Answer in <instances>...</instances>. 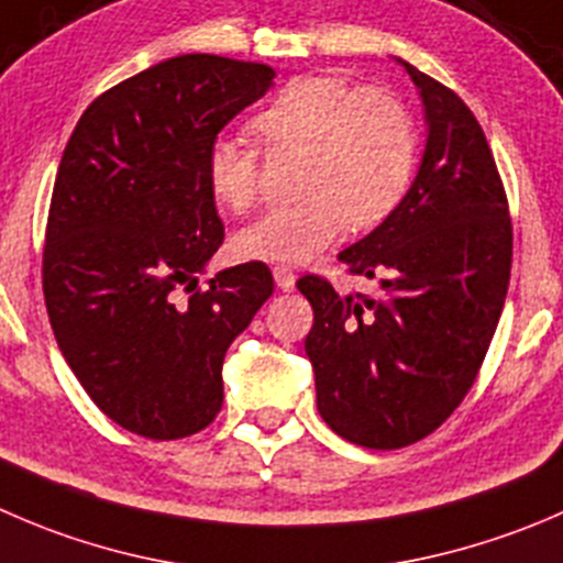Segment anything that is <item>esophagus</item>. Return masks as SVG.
Wrapping results in <instances>:
<instances>
[{
    "label": "esophagus",
    "mask_w": 563,
    "mask_h": 563,
    "mask_svg": "<svg viewBox=\"0 0 563 563\" xmlns=\"http://www.w3.org/2000/svg\"><path fill=\"white\" fill-rule=\"evenodd\" d=\"M272 275H275V283L280 291H294V283H297L294 269H288V266H275V269H272Z\"/></svg>",
    "instance_id": "1"
}]
</instances>
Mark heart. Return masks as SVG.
Listing matches in <instances>:
<instances>
[{"label":"heart","instance_id":"b5f03b06","mask_svg":"<svg viewBox=\"0 0 563 563\" xmlns=\"http://www.w3.org/2000/svg\"><path fill=\"white\" fill-rule=\"evenodd\" d=\"M253 129L266 145H299L297 192L302 200L272 209L236 236L250 261L302 264L343 236L385 222L412 181L418 136L396 96L354 87L335 74L286 81L255 112ZM206 181L217 203L247 211L258 200V154L217 136L206 151Z\"/></svg>","mask_w":563,"mask_h":563}]
</instances>
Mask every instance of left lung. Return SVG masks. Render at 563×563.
<instances>
[{
    "instance_id": "obj_1",
    "label": "left lung",
    "mask_w": 563,
    "mask_h": 563,
    "mask_svg": "<svg viewBox=\"0 0 563 563\" xmlns=\"http://www.w3.org/2000/svg\"><path fill=\"white\" fill-rule=\"evenodd\" d=\"M427 114V148L398 209L338 253L379 297L305 275V352L327 427L363 449L412 445L460 407L498 327L511 275L504 184L467 103L404 63Z\"/></svg>"
}]
</instances>
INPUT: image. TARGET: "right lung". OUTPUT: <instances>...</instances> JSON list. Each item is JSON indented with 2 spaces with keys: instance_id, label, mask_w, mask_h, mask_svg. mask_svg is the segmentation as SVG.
<instances>
[{
  "instance_id": "1",
  "label": "right lung",
  "mask_w": 563,
  "mask_h": 563,
  "mask_svg": "<svg viewBox=\"0 0 563 563\" xmlns=\"http://www.w3.org/2000/svg\"><path fill=\"white\" fill-rule=\"evenodd\" d=\"M272 79L269 65L181 54L98 96L65 145L43 247L48 321L87 396L140 438L209 427L228 346L275 291L261 261L198 286L225 239L206 151Z\"/></svg>"
}]
</instances>
